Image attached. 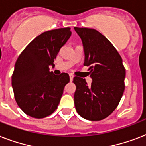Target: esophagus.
Segmentation results:
<instances>
[{
  "label": "esophagus",
  "instance_id": "1",
  "mask_svg": "<svg viewBox=\"0 0 146 146\" xmlns=\"http://www.w3.org/2000/svg\"><path fill=\"white\" fill-rule=\"evenodd\" d=\"M73 77H74V76H73L72 73H70V81H72V80H73Z\"/></svg>",
  "mask_w": 146,
  "mask_h": 146
}]
</instances>
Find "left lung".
<instances>
[{
  "label": "left lung",
  "instance_id": "8db88e82",
  "mask_svg": "<svg viewBox=\"0 0 146 146\" xmlns=\"http://www.w3.org/2000/svg\"><path fill=\"white\" fill-rule=\"evenodd\" d=\"M81 38L85 54L84 66H89L91 86L75 76L74 104L77 113L96 121L108 117L119 104L125 89L126 70L122 58L108 39L94 29L74 27Z\"/></svg>",
  "mask_w": 146,
  "mask_h": 146
}]
</instances>
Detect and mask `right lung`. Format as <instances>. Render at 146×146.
<instances>
[{
  "label": "right lung",
  "instance_id": "add662e5",
  "mask_svg": "<svg viewBox=\"0 0 146 146\" xmlns=\"http://www.w3.org/2000/svg\"><path fill=\"white\" fill-rule=\"evenodd\" d=\"M71 35L70 28L47 31L33 40L17 59L12 87L18 106L32 117H46L57 108L68 73L54 75L49 66Z\"/></svg>",
  "mask_w": 146,
  "mask_h": 146
}]
</instances>
